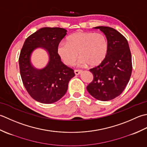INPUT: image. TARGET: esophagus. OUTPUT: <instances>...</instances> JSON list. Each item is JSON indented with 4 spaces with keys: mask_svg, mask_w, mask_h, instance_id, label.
Here are the masks:
<instances>
[{
    "mask_svg": "<svg viewBox=\"0 0 147 147\" xmlns=\"http://www.w3.org/2000/svg\"><path fill=\"white\" fill-rule=\"evenodd\" d=\"M82 72V70H74V73L76 75H79L80 74H81Z\"/></svg>",
    "mask_w": 147,
    "mask_h": 147,
    "instance_id": "esophagus-1",
    "label": "esophagus"
}]
</instances>
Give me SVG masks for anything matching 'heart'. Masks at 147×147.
Wrapping results in <instances>:
<instances>
[{"label": "heart", "instance_id": "obj_1", "mask_svg": "<svg viewBox=\"0 0 147 147\" xmlns=\"http://www.w3.org/2000/svg\"><path fill=\"white\" fill-rule=\"evenodd\" d=\"M67 42L58 44L57 52L63 62L68 66L73 65L79 55L80 66L89 64L96 67L105 59L109 51L107 37L100 33L79 31L68 36Z\"/></svg>", "mask_w": 147, "mask_h": 147}]
</instances>
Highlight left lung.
<instances>
[{"mask_svg": "<svg viewBox=\"0 0 147 147\" xmlns=\"http://www.w3.org/2000/svg\"><path fill=\"white\" fill-rule=\"evenodd\" d=\"M105 35L109 51L105 60L89 71L93 80L87 86L92 97L100 101L113 100L121 94L130 79L132 59L127 40L121 33L109 26H97Z\"/></svg>", "mask_w": 147, "mask_h": 147, "instance_id": "left-lung-1", "label": "left lung"}]
</instances>
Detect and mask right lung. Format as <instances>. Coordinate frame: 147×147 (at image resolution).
I'll list each match as a JSON object with an SVG mask.
<instances>
[{
    "label": "right lung",
    "instance_id": "add662e5",
    "mask_svg": "<svg viewBox=\"0 0 147 147\" xmlns=\"http://www.w3.org/2000/svg\"><path fill=\"white\" fill-rule=\"evenodd\" d=\"M62 28L44 27L38 30L25 40L20 52L19 65L23 85L30 96L42 103L56 102L67 91L74 70L61 61L57 47L67 35ZM42 48L49 55V63L37 69L31 63L30 57L37 48Z\"/></svg>",
    "mask_w": 147,
    "mask_h": 147
}]
</instances>
